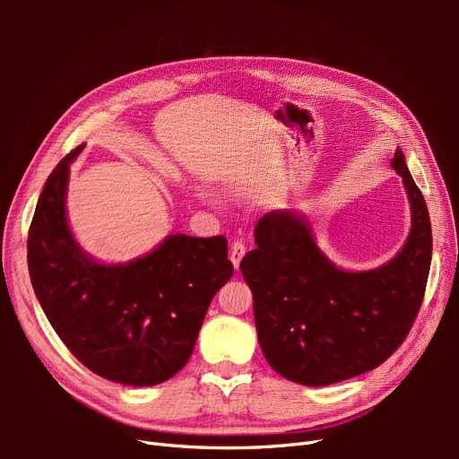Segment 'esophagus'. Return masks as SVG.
Returning <instances> with one entry per match:
<instances>
[{
  "instance_id": "34e87169",
  "label": "esophagus",
  "mask_w": 459,
  "mask_h": 459,
  "mask_svg": "<svg viewBox=\"0 0 459 459\" xmlns=\"http://www.w3.org/2000/svg\"><path fill=\"white\" fill-rule=\"evenodd\" d=\"M245 253H247V247H245V243L243 241H233L231 243V248H230V260H231V264H233V268L235 270H239V264H241V258L245 256Z\"/></svg>"
}]
</instances>
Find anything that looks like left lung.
Returning <instances> with one entry per match:
<instances>
[{"instance_id": "1", "label": "left lung", "mask_w": 459, "mask_h": 459, "mask_svg": "<svg viewBox=\"0 0 459 459\" xmlns=\"http://www.w3.org/2000/svg\"><path fill=\"white\" fill-rule=\"evenodd\" d=\"M391 166L408 191L411 231L377 270L335 268L295 211L258 220L256 248L239 268L253 290L264 358L289 381L325 386L371 371L396 352L418 317L433 255L430 220L400 149Z\"/></svg>"}]
</instances>
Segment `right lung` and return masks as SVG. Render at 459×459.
I'll return each mask as SVG.
<instances>
[{"label": "right lung", "instance_id": "obj_1", "mask_svg": "<svg viewBox=\"0 0 459 459\" xmlns=\"http://www.w3.org/2000/svg\"><path fill=\"white\" fill-rule=\"evenodd\" d=\"M55 166L29 231V272L49 324L78 362L100 377L152 386L182 369L195 349L208 304L233 264L224 235H170L128 264L95 262L66 224L68 166Z\"/></svg>", "mask_w": 459, "mask_h": 459}]
</instances>
